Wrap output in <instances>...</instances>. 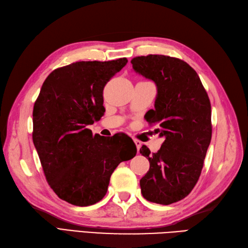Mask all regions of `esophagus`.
<instances>
[{
    "mask_svg": "<svg viewBox=\"0 0 248 248\" xmlns=\"http://www.w3.org/2000/svg\"><path fill=\"white\" fill-rule=\"evenodd\" d=\"M134 142H135V144H136V148H137V151L139 152V149L141 148V144H142V142L140 141V140H138V139H134Z\"/></svg>",
    "mask_w": 248,
    "mask_h": 248,
    "instance_id": "esophagus-1",
    "label": "esophagus"
}]
</instances>
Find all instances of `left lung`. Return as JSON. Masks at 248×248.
I'll list each match as a JSON object with an SVG mask.
<instances>
[{"mask_svg": "<svg viewBox=\"0 0 248 248\" xmlns=\"http://www.w3.org/2000/svg\"><path fill=\"white\" fill-rule=\"evenodd\" d=\"M133 69L157 86L155 109L147 120L156 124L164 141L157 153L142 145L150 161L140 179L148 201L169 205L182 200L198 181L212 139V108L198 74L187 62L167 55L136 56Z\"/></svg>", "mask_w": 248, "mask_h": 248, "instance_id": "left-lung-1", "label": "left lung"}]
</instances>
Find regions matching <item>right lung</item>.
<instances>
[{
  "label": "right lung",
  "instance_id": "right-lung-1",
  "mask_svg": "<svg viewBox=\"0 0 248 248\" xmlns=\"http://www.w3.org/2000/svg\"><path fill=\"white\" fill-rule=\"evenodd\" d=\"M128 62H76L58 68L44 81L33 107L32 139L48 185L59 198L89 206L104 198L110 177L136 155V145L115 135L92 134L89 124L104 115L106 84Z\"/></svg>",
  "mask_w": 248,
  "mask_h": 248
}]
</instances>
